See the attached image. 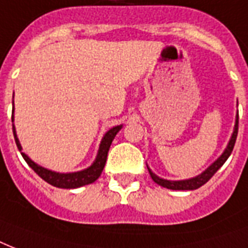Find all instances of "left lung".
Instances as JSON below:
<instances>
[{
	"label": "left lung",
	"instance_id": "1",
	"mask_svg": "<svg viewBox=\"0 0 248 248\" xmlns=\"http://www.w3.org/2000/svg\"><path fill=\"white\" fill-rule=\"evenodd\" d=\"M238 134V114L235 116V124H234L233 133H232V137H230L228 145H226L225 150L222 151V154L218 156L216 160H215L212 164H211L207 170H204L201 174H198L195 177L186 178V180H178V181H172V180H166V178H162L156 176V174L153 172V170L147 167L149 170V173H150L151 178L154 180V182H156L158 185L163 186V187H167V189L170 190H195L198 187H201L202 185H204L208 180H210L212 176H214L216 172H217L224 163L226 162V159L229 158L232 151H233L234 143H235V140H237Z\"/></svg>",
	"mask_w": 248,
	"mask_h": 248
}]
</instances>
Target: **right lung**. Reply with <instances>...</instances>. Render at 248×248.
I'll return each instance as SVG.
<instances>
[{
  "mask_svg": "<svg viewBox=\"0 0 248 248\" xmlns=\"http://www.w3.org/2000/svg\"><path fill=\"white\" fill-rule=\"evenodd\" d=\"M13 105H14V101H13ZM11 120H13V132H14L15 142H16V146H18L19 151H20V154H22V156L27 162V164H28V166H30L31 168L42 178V180H45L47 184H50V185L55 186V187H61V189H78V187H81V186L93 184L95 180H98V177L102 173L103 168H105V164H106L107 154H108V150H110L111 143L114 141L115 136L118 134L119 130L123 128V124H120V125L112 126L111 129L107 130L106 133H105V136L102 137V141L99 143V149H98L97 156H95L94 162L92 163L88 168L78 170V172L61 173V172H55V170H47L45 167L40 166L37 163H34L28 155L22 153V145H20V142H19L18 134H16V130H15L14 125V108H13Z\"/></svg>",
  "mask_w": 248,
  "mask_h": 248,
  "instance_id": "right-lung-1",
  "label": "right lung"
}]
</instances>
